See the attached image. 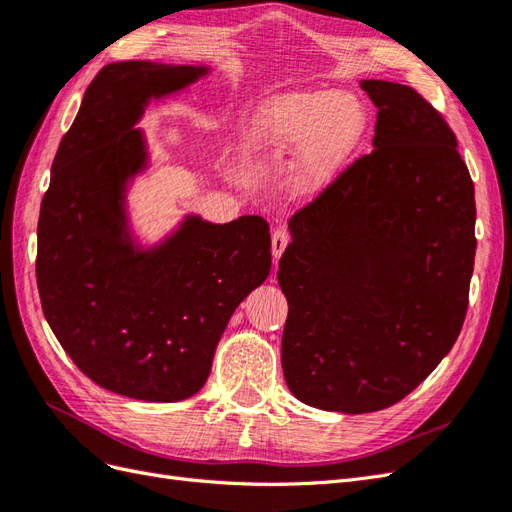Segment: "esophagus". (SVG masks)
<instances>
[{"label":"esophagus","instance_id":"34e87169","mask_svg":"<svg viewBox=\"0 0 512 512\" xmlns=\"http://www.w3.org/2000/svg\"><path fill=\"white\" fill-rule=\"evenodd\" d=\"M290 243V232L286 228H277L273 230L271 237V250H273V258H280L284 254V250Z\"/></svg>","mask_w":512,"mask_h":512}]
</instances>
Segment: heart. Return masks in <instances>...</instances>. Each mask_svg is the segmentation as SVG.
<instances>
[{
	"label": "heart",
	"instance_id": "obj_1",
	"mask_svg": "<svg viewBox=\"0 0 512 512\" xmlns=\"http://www.w3.org/2000/svg\"><path fill=\"white\" fill-rule=\"evenodd\" d=\"M365 132V111L339 91H299L271 100L250 145L269 158H292L290 188L314 196L339 173Z\"/></svg>",
	"mask_w": 512,
	"mask_h": 512
}]
</instances>
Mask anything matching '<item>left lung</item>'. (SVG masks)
Returning <instances> with one entry per match:
<instances>
[{
	"label": "left lung",
	"instance_id": "left-lung-1",
	"mask_svg": "<svg viewBox=\"0 0 512 512\" xmlns=\"http://www.w3.org/2000/svg\"><path fill=\"white\" fill-rule=\"evenodd\" d=\"M374 151L290 220L282 367L307 406L363 414L404 399L451 352L476 254L474 183L455 132L416 89L363 81Z\"/></svg>",
	"mask_w": 512,
	"mask_h": 512
}]
</instances>
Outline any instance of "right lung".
Here are the masks:
<instances>
[{
	"label": "right lung",
	"mask_w": 512,
	"mask_h": 512,
	"mask_svg": "<svg viewBox=\"0 0 512 512\" xmlns=\"http://www.w3.org/2000/svg\"><path fill=\"white\" fill-rule=\"evenodd\" d=\"M205 66L117 61L89 83L55 153L40 205L42 312L74 365L102 389L181 401L203 389L237 305L269 277L271 235L258 215L185 218L160 247H134L123 192L145 166L151 98L188 87Z\"/></svg>",
	"instance_id": "add662e5"
}]
</instances>
